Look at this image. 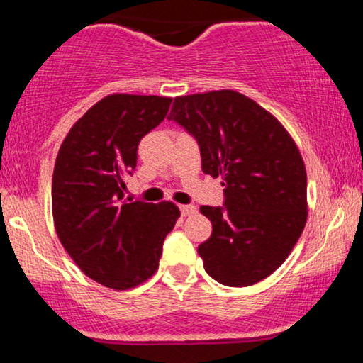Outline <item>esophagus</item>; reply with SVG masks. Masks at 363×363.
<instances>
[{"label": "esophagus", "instance_id": "1", "mask_svg": "<svg viewBox=\"0 0 363 363\" xmlns=\"http://www.w3.org/2000/svg\"><path fill=\"white\" fill-rule=\"evenodd\" d=\"M196 213V206L194 205H182L181 206V215L182 216H191Z\"/></svg>", "mask_w": 363, "mask_h": 363}]
</instances>
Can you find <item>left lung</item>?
Masks as SVG:
<instances>
[{
	"instance_id": "obj_1",
	"label": "left lung",
	"mask_w": 363,
	"mask_h": 363,
	"mask_svg": "<svg viewBox=\"0 0 363 363\" xmlns=\"http://www.w3.org/2000/svg\"><path fill=\"white\" fill-rule=\"evenodd\" d=\"M169 119L198 141L203 172L222 177L225 208H199L213 225L198 247L206 273L227 286L264 280L307 222V174L297 145L272 112L235 90L176 97Z\"/></svg>"
}]
</instances>
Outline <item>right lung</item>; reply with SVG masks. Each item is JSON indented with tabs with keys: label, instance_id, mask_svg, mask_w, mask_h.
<instances>
[{
	"label": "right lung",
	"instance_id": "obj_1",
	"mask_svg": "<svg viewBox=\"0 0 363 363\" xmlns=\"http://www.w3.org/2000/svg\"><path fill=\"white\" fill-rule=\"evenodd\" d=\"M170 97L112 94L82 116L57 152L52 218L62 247L86 277L129 290L158 269L162 244L181 216L170 201L124 199L140 140L167 116Z\"/></svg>",
	"mask_w": 363,
	"mask_h": 363
}]
</instances>
